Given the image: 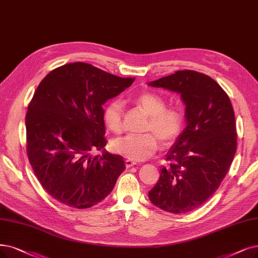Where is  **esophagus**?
I'll use <instances>...</instances> for the list:
<instances>
[{
    "instance_id": "34e87169",
    "label": "esophagus",
    "mask_w": 258,
    "mask_h": 258,
    "mask_svg": "<svg viewBox=\"0 0 258 258\" xmlns=\"http://www.w3.org/2000/svg\"><path fill=\"white\" fill-rule=\"evenodd\" d=\"M125 164H126V167H127V168H130V167H132V166H135V165H136L137 163L133 162L132 160H126V161H125Z\"/></svg>"
}]
</instances>
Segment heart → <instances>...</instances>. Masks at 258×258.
<instances>
[{"mask_svg": "<svg viewBox=\"0 0 258 258\" xmlns=\"http://www.w3.org/2000/svg\"><path fill=\"white\" fill-rule=\"evenodd\" d=\"M139 106L150 116L146 130L155 133L127 135L113 141L112 148L116 153L132 161H144L157 151L159 140L167 146L176 140L183 128V114L178 109H166L162 97L144 93L137 98ZM104 120L109 130L118 133L122 128V104L113 100L104 111Z\"/></svg>", "mask_w": 258, "mask_h": 258, "instance_id": "b5f03b06", "label": "heart"}]
</instances>
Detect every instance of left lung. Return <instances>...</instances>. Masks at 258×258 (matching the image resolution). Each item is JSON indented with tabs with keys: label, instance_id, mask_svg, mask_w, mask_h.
<instances>
[{
	"label": "left lung",
	"instance_id": "left-lung-1",
	"mask_svg": "<svg viewBox=\"0 0 258 258\" xmlns=\"http://www.w3.org/2000/svg\"><path fill=\"white\" fill-rule=\"evenodd\" d=\"M148 85L180 94L186 121L148 197L165 212L187 213L211 198L231 166L237 147L234 110L217 82L198 72L178 71Z\"/></svg>",
	"mask_w": 258,
	"mask_h": 258
}]
</instances>
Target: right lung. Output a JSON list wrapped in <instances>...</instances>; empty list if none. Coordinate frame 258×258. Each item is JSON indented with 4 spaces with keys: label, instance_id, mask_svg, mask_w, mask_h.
Listing matches in <instances>:
<instances>
[{
    "label": "right lung",
    "instance_id": "obj_1",
    "mask_svg": "<svg viewBox=\"0 0 258 258\" xmlns=\"http://www.w3.org/2000/svg\"><path fill=\"white\" fill-rule=\"evenodd\" d=\"M133 81L74 62L53 70L40 82L25 118L27 154L40 183L60 203L93 207L125 170L122 158L104 149L102 105ZM98 150L101 155L91 156Z\"/></svg>",
    "mask_w": 258,
    "mask_h": 258
}]
</instances>
